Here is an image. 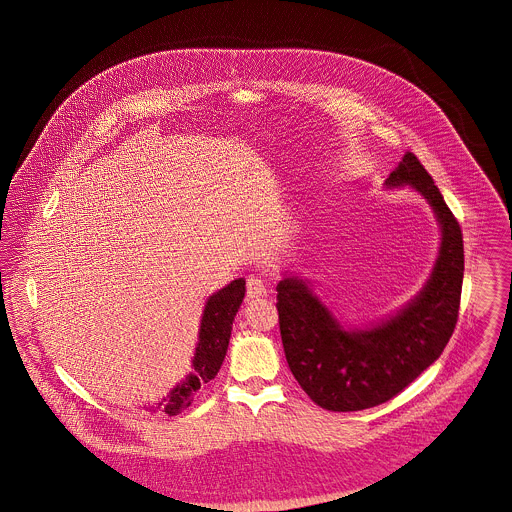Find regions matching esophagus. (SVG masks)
<instances>
[{"mask_svg": "<svg viewBox=\"0 0 512 512\" xmlns=\"http://www.w3.org/2000/svg\"><path fill=\"white\" fill-rule=\"evenodd\" d=\"M245 290H247V297H249V299H257V297H265V295H267V286H265V282H263L261 278H257V276L247 278V282H245Z\"/></svg>", "mask_w": 512, "mask_h": 512, "instance_id": "34e87169", "label": "esophagus"}]
</instances>
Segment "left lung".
I'll use <instances>...</instances> for the list:
<instances>
[{
  "label": "left lung",
  "instance_id": "1",
  "mask_svg": "<svg viewBox=\"0 0 512 512\" xmlns=\"http://www.w3.org/2000/svg\"><path fill=\"white\" fill-rule=\"evenodd\" d=\"M407 184L434 209L441 245L430 280L397 315L366 330H345L301 278H284L276 286L286 361L299 386L326 411H363L390 401L438 359L453 336L463 290V232L411 151L386 180L390 188Z\"/></svg>",
  "mask_w": 512,
  "mask_h": 512
}]
</instances>
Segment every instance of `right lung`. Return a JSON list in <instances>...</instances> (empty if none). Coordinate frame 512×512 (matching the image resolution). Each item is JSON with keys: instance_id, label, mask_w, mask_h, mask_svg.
Here are the masks:
<instances>
[{"instance_id": "right-lung-1", "label": "right lung", "mask_w": 512, "mask_h": 512, "mask_svg": "<svg viewBox=\"0 0 512 512\" xmlns=\"http://www.w3.org/2000/svg\"><path fill=\"white\" fill-rule=\"evenodd\" d=\"M244 295L245 280L238 278L207 299L192 361L194 372L169 393L163 403V413L169 416L182 413L192 405L195 391L217 376L228 349L232 322L244 301Z\"/></svg>"}]
</instances>
